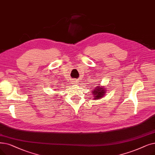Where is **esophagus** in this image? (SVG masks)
Wrapping results in <instances>:
<instances>
[{
  "instance_id": "esophagus-1",
  "label": "esophagus",
  "mask_w": 155,
  "mask_h": 155,
  "mask_svg": "<svg viewBox=\"0 0 155 155\" xmlns=\"http://www.w3.org/2000/svg\"><path fill=\"white\" fill-rule=\"evenodd\" d=\"M71 84H73V85H76L77 84H78V82L77 81V80L73 79V80H72Z\"/></svg>"
}]
</instances>
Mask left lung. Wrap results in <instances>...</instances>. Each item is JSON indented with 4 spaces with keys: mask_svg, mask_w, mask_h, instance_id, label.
Returning <instances> with one entry per match:
<instances>
[{
    "mask_svg": "<svg viewBox=\"0 0 155 155\" xmlns=\"http://www.w3.org/2000/svg\"><path fill=\"white\" fill-rule=\"evenodd\" d=\"M106 89L104 88L103 87H100V86H97L95 90H94L92 91V95L94 97V99H99L100 98H101L104 96L105 94V92L106 90Z\"/></svg>",
    "mask_w": 155,
    "mask_h": 155,
    "instance_id": "8db88e82",
    "label": "left lung"
}]
</instances>
